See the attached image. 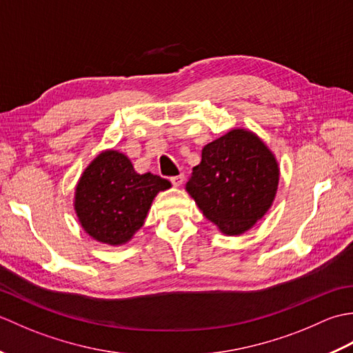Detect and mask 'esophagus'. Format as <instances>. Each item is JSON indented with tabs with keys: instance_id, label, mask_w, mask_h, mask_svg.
Masks as SVG:
<instances>
[{
	"instance_id": "34e87169",
	"label": "esophagus",
	"mask_w": 353,
	"mask_h": 353,
	"mask_svg": "<svg viewBox=\"0 0 353 353\" xmlns=\"http://www.w3.org/2000/svg\"><path fill=\"white\" fill-rule=\"evenodd\" d=\"M170 181H171V183H172V185H174V186H181V185L183 183V181H185V176H183V174H179V176H172V177L170 179Z\"/></svg>"
}]
</instances>
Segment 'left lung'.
<instances>
[{"label":"left lung","mask_w":353,"mask_h":353,"mask_svg":"<svg viewBox=\"0 0 353 353\" xmlns=\"http://www.w3.org/2000/svg\"><path fill=\"white\" fill-rule=\"evenodd\" d=\"M279 167L256 134L234 129L201 150L186 191L200 211L226 235L252 229L273 205Z\"/></svg>","instance_id":"obj_1"}]
</instances>
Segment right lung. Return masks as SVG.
Listing matches in <instances>:
<instances>
[{
  "instance_id": "obj_1",
  "label": "right lung",
  "mask_w": 353,
  "mask_h": 353,
  "mask_svg": "<svg viewBox=\"0 0 353 353\" xmlns=\"http://www.w3.org/2000/svg\"><path fill=\"white\" fill-rule=\"evenodd\" d=\"M170 186L167 179L152 172L138 174L125 154L106 150L81 174L74 209L89 236L121 245L142 228L156 194Z\"/></svg>"
}]
</instances>
